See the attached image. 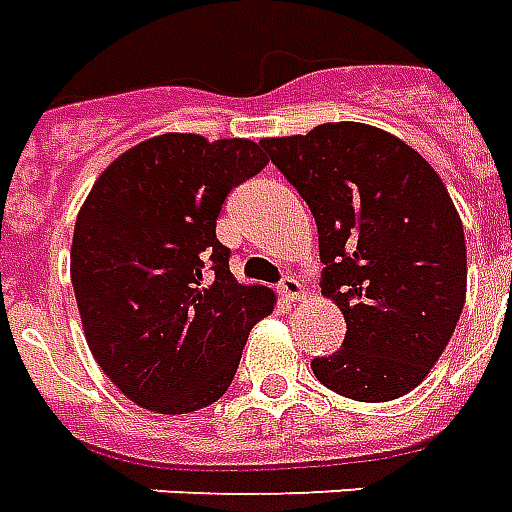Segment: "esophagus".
Masks as SVG:
<instances>
[{
    "label": "esophagus",
    "mask_w": 512,
    "mask_h": 512,
    "mask_svg": "<svg viewBox=\"0 0 512 512\" xmlns=\"http://www.w3.org/2000/svg\"><path fill=\"white\" fill-rule=\"evenodd\" d=\"M276 290H279V295H282L285 301H301V298H304V285H301L295 276H285Z\"/></svg>",
    "instance_id": "esophagus-1"
}]
</instances>
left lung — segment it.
<instances>
[{
    "mask_svg": "<svg viewBox=\"0 0 512 512\" xmlns=\"http://www.w3.org/2000/svg\"><path fill=\"white\" fill-rule=\"evenodd\" d=\"M260 146L312 211L320 285L347 323L342 350L312 361L314 377L355 401L418 388L467 295L464 225L437 170L396 135L358 121Z\"/></svg>",
    "mask_w": 512,
    "mask_h": 512,
    "instance_id": "obj_1",
    "label": "left lung"
}]
</instances>
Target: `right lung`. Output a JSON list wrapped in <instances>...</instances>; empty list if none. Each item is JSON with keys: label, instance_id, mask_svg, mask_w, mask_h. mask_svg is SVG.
<instances>
[{"label": "right lung", "instance_id": "add662e5", "mask_svg": "<svg viewBox=\"0 0 512 512\" xmlns=\"http://www.w3.org/2000/svg\"><path fill=\"white\" fill-rule=\"evenodd\" d=\"M266 165L255 140L168 132L116 157L78 211L70 276L83 333L143 410L214 404L252 325L274 312L268 287L238 285L217 238L230 189Z\"/></svg>", "mask_w": 512, "mask_h": 512}]
</instances>
